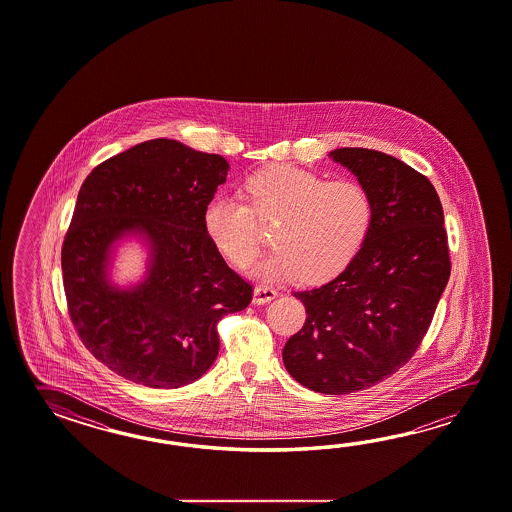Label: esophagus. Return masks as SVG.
Here are the masks:
<instances>
[{
	"instance_id": "34e87169",
	"label": "esophagus",
	"mask_w": 512,
	"mask_h": 512,
	"mask_svg": "<svg viewBox=\"0 0 512 512\" xmlns=\"http://www.w3.org/2000/svg\"><path fill=\"white\" fill-rule=\"evenodd\" d=\"M278 296V291L271 285H258L254 289V304H267Z\"/></svg>"
}]
</instances>
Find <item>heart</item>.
Returning a JSON list of instances; mask_svg holds the SVG:
<instances>
[{
  "label": "heart",
  "instance_id": "1",
  "mask_svg": "<svg viewBox=\"0 0 512 512\" xmlns=\"http://www.w3.org/2000/svg\"><path fill=\"white\" fill-rule=\"evenodd\" d=\"M243 203L219 194L207 203L203 225L210 241L236 269H247L263 249L261 227H272L278 251L260 263L265 280L331 282L359 258L368 243L375 203L357 179H329L276 164L251 175Z\"/></svg>",
  "mask_w": 512,
  "mask_h": 512
}]
</instances>
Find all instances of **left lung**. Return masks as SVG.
Segmentation results:
<instances>
[{"label": "left lung", "mask_w": 512, "mask_h": 512, "mask_svg": "<svg viewBox=\"0 0 512 512\" xmlns=\"http://www.w3.org/2000/svg\"><path fill=\"white\" fill-rule=\"evenodd\" d=\"M329 157L370 190L375 221L346 271L294 293L307 316L282 355L305 388L344 395L370 388L414 357L452 265L443 207L428 177L368 148H340Z\"/></svg>", "instance_id": "8db88e82"}]
</instances>
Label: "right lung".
I'll list each match as a JSON object with an SVG mask.
<instances>
[{
    "label": "right lung",
    "instance_id": "obj_1",
    "mask_svg": "<svg viewBox=\"0 0 512 512\" xmlns=\"http://www.w3.org/2000/svg\"><path fill=\"white\" fill-rule=\"evenodd\" d=\"M229 163L172 139L141 142L98 164L80 186L62 245L67 311L87 351L120 377L179 388L218 357V322L251 304L203 225ZM142 231L153 263L141 286L107 282L108 247Z\"/></svg>",
    "mask_w": 512,
    "mask_h": 512
}]
</instances>
